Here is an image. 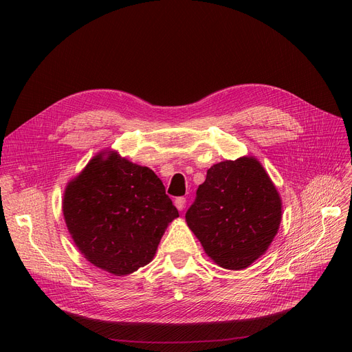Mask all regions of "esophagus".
Instances as JSON below:
<instances>
[{
    "label": "esophagus",
    "mask_w": 352,
    "mask_h": 352,
    "mask_svg": "<svg viewBox=\"0 0 352 352\" xmlns=\"http://www.w3.org/2000/svg\"><path fill=\"white\" fill-rule=\"evenodd\" d=\"M174 204H175V207H177L179 211H182L184 207H186V198H184V197H177L175 201H174Z\"/></svg>",
    "instance_id": "obj_1"
}]
</instances>
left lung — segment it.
Listing matches in <instances>:
<instances>
[{"mask_svg":"<svg viewBox=\"0 0 352 352\" xmlns=\"http://www.w3.org/2000/svg\"><path fill=\"white\" fill-rule=\"evenodd\" d=\"M186 219L219 267L243 270L272 243L281 223V199L255 158L224 161L207 171Z\"/></svg>","mask_w":352,"mask_h":352,"instance_id":"1","label":"left lung"}]
</instances>
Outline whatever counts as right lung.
Returning <instances> with one entry per match:
<instances>
[{
	"mask_svg": "<svg viewBox=\"0 0 352 352\" xmlns=\"http://www.w3.org/2000/svg\"><path fill=\"white\" fill-rule=\"evenodd\" d=\"M178 210L146 166L97 155L68 184L64 218L78 250L96 267L126 275L153 260Z\"/></svg>",
	"mask_w": 352,
	"mask_h": 352,
	"instance_id": "1",
	"label": "right lung"
}]
</instances>
